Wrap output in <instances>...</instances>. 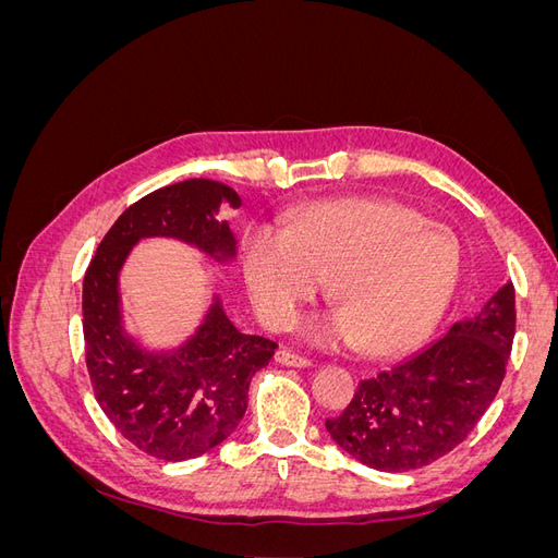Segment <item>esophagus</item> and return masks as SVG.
Segmentation results:
<instances>
[{
	"label": "esophagus",
	"mask_w": 558,
	"mask_h": 558,
	"mask_svg": "<svg viewBox=\"0 0 558 558\" xmlns=\"http://www.w3.org/2000/svg\"><path fill=\"white\" fill-rule=\"evenodd\" d=\"M275 361L281 363V365H286V367H310V365H312L310 359L300 356V353H293V351H289V349H279V351L275 353Z\"/></svg>",
	"instance_id": "obj_1"
}]
</instances>
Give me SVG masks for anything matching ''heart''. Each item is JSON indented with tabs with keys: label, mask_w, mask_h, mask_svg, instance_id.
Returning a JSON list of instances; mask_svg holds the SVG:
<instances>
[{
	"label": "heart",
	"mask_w": 558,
	"mask_h": 558,
	"mask_svg": "<svg viewBox=\"0 0 558 558\" xmlns=\"http://www.w3.org/2000/svg\"><path fill=\"white\" fill-rule=\"evenodd\" d=\"M456 232L414 207L381 197L324 199L286 228H253L242 269L265 324L289 330L328 279L337 307L310 320L318 347L356 344L369 356L416 347L435 328L459 283Z\"/></svg>",
	"instance_id": "heart-1"
}]
</instances>
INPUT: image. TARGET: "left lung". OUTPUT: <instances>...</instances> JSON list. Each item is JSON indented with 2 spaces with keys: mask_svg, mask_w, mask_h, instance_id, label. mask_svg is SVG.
<instances>
[{
  "mask_svg": "<svg viewBox=\"0 0 558 558\" xmlns=\"http://www.w3.org/2000/svg\"><path fill=\"white\" fill-rule=\"evenodd\" d=\"M514 286L453 324L412 359L363 379L326 430L353 459L381 472L430 465L459 447L494 402L514 340Z\"/></svg>",
  "mask_w": 558,
  "mask_h": 558,
  "instance_id": "left-lung-1",
  "label": "left lung"
}]
</instances>
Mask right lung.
I'll return each mask as SVG.
<instances>
[{
	"mask_svg": "<svg viewBox=\"0 0 558 558\" xmlns=\"http://www.w3.org/2000/svg\"><path fill=\"white\" fill-rule=\"evenodd\" d=\"M221 199L240 195L209 179L165 185L130 205L99 242L83 277V340L93 393L128 442L162 461H189L221 445L246 412L251 377L277 344L244 335L214 302L205 324L172 353H146L121 328L118 269L142 238L189 242L216 260L234 256L218 221Z\"/></svg>",
	"mask_w": 558,
	"mask_h": 558,
	"instance_id": "add662e5",
	"label": "right lung"
}]
</instances>
